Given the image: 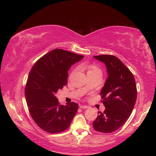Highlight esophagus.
<instances>
[{"mask_svg": "<svg viewBox=\"0 0 156 156\" xmlns=\"http://www.w3.org/2000/svg\"><path fill=\"white\" fill-rule=\"evenodd\" d=\"M80 108L81 109H87V108H88V106L85 105H80Z\"/></svg>", "mask_w": 156, "mask_h": 156, "instance_id": "1", "label": "esophagus"}]
</instances>
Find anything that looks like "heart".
Wrapping results in <instances>:
<instances>
[{
	"mask_svg": "<svg viewBox=\"0 0 156 156\" xmlns=\"http://www.w3.org/2000/svg\"><path fill=\"white\" fill-rule=\"evenodd\" d=\"M76 69H75V71H76ZM94 71H101L99 68L95 66H94V65L90 66L88 67V72H94Z\"/></svg>",
	"mask_w": 156,
	"mask_h": 156,
	"instance_id": "1",
	"label": "heart"
}]
</instances>
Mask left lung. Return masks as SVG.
I'll return each mask as SVG.
<instances>
[{
  "mask_svg": "<svg viewBox=\"0 0 156 156\" xmlns=\"http://www.w3.org/2000/svg\"><path fill=\"white\" fill-rule=\"evenodd\" d=\"M94 57L105 64L108 77L101 92L105 109L98 112L93 126L97 132L112 133L123 125L132 112L137 94L135 80L132 73L116 56Z\"/></svg>",
  "mask_w": 156,
  "mask_h": 156,
  "instance_id": "obj_1",
  "label": "left lung"
}]
</instances>
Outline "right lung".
Here are the masks:
<instances>
[{
    "instance_id": "right-lung-1",
    "label": "right lung",
    "mask_w": 156,
    "mask_h": 156,
    "mask_svg": "<svg viewBox=\"0 0 156 156\" xmlns=\"http://www.w3.org/2000/svg\"><path fill=\"white\" fill-rule=\"evenodd\" d=\"M84 56L56 48L42 56L32 67L25 87V97L35 123L50 133L69 128L78 109L75 102L61 105L55 96L67 85L68 70Z\"/></svg>"
}]
</instances>
